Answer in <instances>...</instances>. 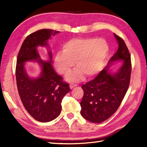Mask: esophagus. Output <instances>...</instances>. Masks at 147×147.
<instances>
[{"instance_id":"34e87169","label":"esophagus","mask_w":147,"mask_h":147,"mask_svg":"<svg viewBox=\"0 0 147 147\" xmlns=\"http://www.w3.org/2000/svg\"><path fill=\"white\" fill-rule=\"evenodd\" d=\"M77 86V85H74V84H71V85H69V87H70V88L72 90V89H73L74 87H76Z\"/></svg>"}]
</instances>
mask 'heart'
<instances>
[{
  "instance_id": "obj_1",
  "label": "heart",
  "mask_w": 147,
  "mask_h": 147,
  "mask_svg": "<svg viewBox=\"0 0 147 147\" xmlns=\"http://www.w3.org/2000/svg\"><path fill=\"white\" fill-rule=\"evenodd\" d=\"M109 54V46L104 40L93 38H73L62 46V52L54 55V64L61 74L67 76L75 65L78 69L69 76V82H79L85 74L92 78L104 69Z\"/></svg>"
}]
</instances>
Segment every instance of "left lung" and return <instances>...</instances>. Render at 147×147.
Instances as JSON below:
<instances>
[{
	"mask_svg": "<svg viewBox=\"0 0 147 147\" xmlns=\"http://www.w3.org/2000/svg\"><path fill=\"white\" fill-rule=\"evenodd\" d=\"M118 50L109 63L95 79L82 85L84 95L80 103L81 114L90 122L100 123L107 120L117 110L128 89L131 64L125 42L114 34ZM123 64L112 72L109 67L115 62Z\"/></svg>",
	"mask_w": 147,
	"mask_h": 147,
	"instance_id": "left-lung-1",
	"label": "left lung"
}]
</instances>
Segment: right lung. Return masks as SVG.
Masks as SVG:
<instances>
[{"label":"right lung","instance_id":"right-lung-1","mask_svg":"<svg viewBox=\"0 0 147 147\" xmlns=\"http://www.w3.org/2000/svg\"><path fill=\"white\" fill-rule=\"evenodd\" d=\"M60 32L42 29L28 36L19 52L16 68L17 86L22 103L28 112L35 120L47 123L54 120L61 112V102L70 91L69 84L54 70L52 52L48 40ZM38 46L48 49L49 60L43 61L38 52ZM30 61L39 65L40 73L37 77H31L25 65Z\"/></svg>","mask_w":147,"mask_h":147}]
</instances>
